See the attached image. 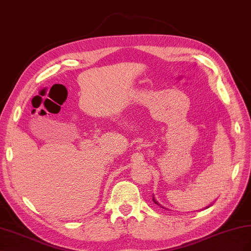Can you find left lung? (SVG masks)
<instances>
[{"instance_id":"1","label":"left lung","mask_w":251,"mask_h":251,"mask_svg":"<svg viewBox=\"0 0 251 251\" xmlns=\"http://www.w3.org/2000/svg\"><path fill=\"white\" fill-rule=\"evenodd\" d=\"M152 201H153V202H155L156 204H158V205H159V203H158V202L155 201V198H153V195H152ZM209 207H210V205H209ZM209 207H208V208H209Z\"/></svg>"}]
</instances>
